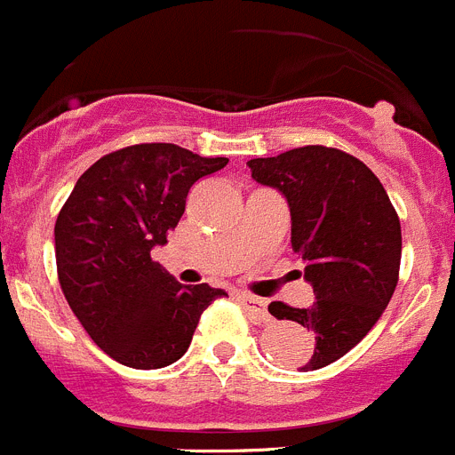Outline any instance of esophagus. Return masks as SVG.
I'll use <instances>...</instances> for the list:
<instances>
[{"label":"esophagus","instance_id":"34e87169","mask_svg":"<svg viewBox=\"0 0 455 455\" xmlns=\"http://www.w3.org/2000/svg\"><path fill=\"white\" fill-rule=\"evenodd\" d=\"M241 303H243L248 315H251L255 321H259V323L271 321V315H268V303L264 299H257V296H248V293H243V296H241Z\"/></svg>","mask_w":455,"mask_h":455}]
</instances>
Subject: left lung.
I'll list each match as a JSON object with an SVG mask.
<instances>
[{"label": "left lung", "mask_w": 455, "mask_h": 455, "mask_svg": "<svg viewBox=\"0 0 455 455\" xmlns=\"http://www.w3.org/2000/svg\"><path fill=\"white\" fill-rule=\"evenodd\" d=\"M248 168L291 212V248L316 300L309 307L275 300L268 312L312 332L315 353L300 371H315L360 344L387 307L399 283V216L380 180L335 148H296L251 159Z\"/></svg>", "instance_id": "1"}]
</instances>
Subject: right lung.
Listing matches in <instances>:
<instances>
[{
	"instance_id": "obj_1",
	"label": "right lung",
	"mask_w": 455,
	"mask_h": 455,
	"mask_svg": "<svg viewBox=\"0 0 455 455\" xmlns=\"http://www.w3.org/2000/svg\"><path fill=\"white\" fill-rule=\"evenodd\" d=\"M228 166L172 143L123 148L92 164L54 225L56 271L68 305L116 363L162 369L187 353L200 315L228 296L180 284L150 251L168 243L188 188Z\"/></svg>"
}]
</instances>
